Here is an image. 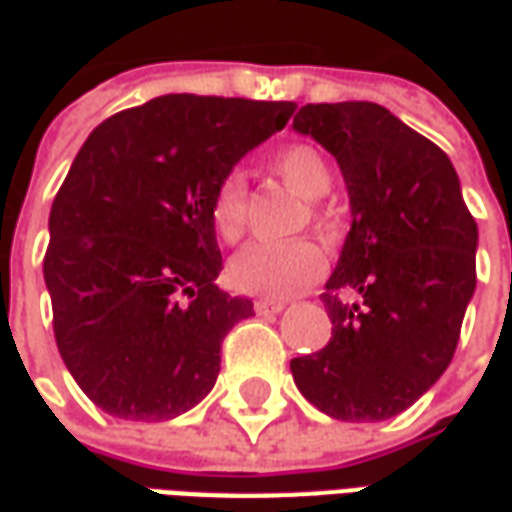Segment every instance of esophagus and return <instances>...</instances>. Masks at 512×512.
I'll return each instance as SVG.
<instances>
[{"mask_svg": "<svg viewBox=\"0 0 512 512\" xmlns=\"http://www.w3.org/2000/svg\"><path fill=\"white\" fill-rule=\"evenodd\" d=\"M284 308V300H256V303H253V311H256V314H278V311H284Z\"/></svg>", "mask_w": 512, "mask_h": 512, "instance_id": "obj_1", "label": "esophagus"}]
</instances>
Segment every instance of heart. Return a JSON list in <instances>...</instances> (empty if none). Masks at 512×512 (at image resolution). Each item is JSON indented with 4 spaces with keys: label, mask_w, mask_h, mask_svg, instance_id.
<instances>
[{
    "label": "heart",
    "mask_w": 512,
    "mask_h": 512,
    "mask_svg": "<svg viewBox=\"0 0 512 512\" xmlns=\"http://www.w3.org/2000/svg\"><path fill=\"white\" fill-rule=\"evenodd\" d=\"M273 170L289 190H295L303 198H322L333 187L331 162L322 151L306 143H295L278 151L273 157ZM308 212L317 226H325L328 209L320 201H311ZM209 220L220 242L234 245L242 239L248 228V187L242 173L231 170L220 179L209 204ZM322 273H325V256L308 239H297L286 245H267V242L248 245L228 264V281L234 284V289L267 300L297 295L300 289L314 284Z\"/></svg>",
    "instance_id": "heart-1"
}]
</instances>
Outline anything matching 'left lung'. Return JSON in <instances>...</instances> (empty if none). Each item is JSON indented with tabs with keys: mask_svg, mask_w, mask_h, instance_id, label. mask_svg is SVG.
Segmentation results:
<instances>
[{
	"mask_svg": "<svg viewBox=\"0 0 512 512\" xmlns=\"http://www.w3.org/2000/svg\"><path fill=\"white\" fill-rule=\"evenodd\" d=\"M292 129L336 157L353 212L322 292L331 342L292 358V378L333 419H391L455 355L477 286V223L447 154L386 107L306 104ZM342 291H358L359 300L344 304Z\"/></svg>",
	"mask_w": 512,
	"mask_h": 512,
	"instance_id": "1",
	"label": "left lung"
}]
</instances>
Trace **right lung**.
<instances>
[{
  "instance_id": "right-lung-1",
  "label": "right lung",
  "mask_w": 512,
  "mask_h": 512,
  "mask_svg": "<svg viewBox=\"0 0 512 512\" xmlns=\"http://www.w3.org/2000/svg\"><path fill=\"white\" fill-rule=\"evenodd\" d=\"M295 101L170 93L99 123L57 192L43 278L54 339L101 411L162 422L204 400L226 333L253 314L226 295L209 204Z\"/></svg>"
}]
</instances>
